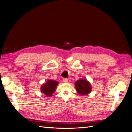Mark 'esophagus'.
Masks as SVG:
<instances>
[{
    "label": "esophagus",
    "instance_id": "obj_1",
    "mask_svg": "<svg viewBox=\"0 0 132 132\" xmlns=\"http://www.w3.org/2000/svg\"><path fill=\"white\" fill-rule=\"evenodd\" d=\"M63 80L64 82H68V79H66V78H64L63 79Z\"/></svg>",
    "mask_w": 132,
    "mask_h": 132
}]
</instances>
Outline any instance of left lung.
<instances>
[{
	"mask_svg": "<svg viewBox=\"0 0 132 132\" xmlns=\"http://www.w3.org/2000/svg\"><path fill=\"white\" fill-rule=\"evenodd\" d=\"M76 91L80 95H85L90 93L91 86L89 82L85 79H80L75 82Z\"/></svg>",
	"mask_w": 132,
	"mask_h": 132,
	"instance_id": "8db88e82",
	"label": "left lung"
}]
</instances>
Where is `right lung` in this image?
Wrapping results in <instances>:
<instances>
[{
  "label": "right lung",
  "mask_w": 132,
  "mask_h": 132,
  "mask_svg": "<svg viewBox=\"0 0 132 132\" xmlns=\"http://www.w3.org/2000/svg\"><path fill=\"white\" fill-rule=\"evenodd\" d=\"M58 85V82L54 80H49L41 87L42 93H43L47 96H51L54 93Z\"/></svg>",
  "instance_id": "right-lung-1"
}]
</instances>
